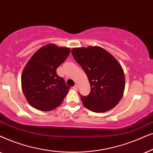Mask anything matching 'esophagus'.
Here are the masks:
<instances>
[{
  "label": "esophagus",
  "instance_id": "esophagus-1",
  "mask_svg": "<svg viewBox=\"0 0 153 153\" xmlns=\"http://www.w3.org/2000/svg\"><path fill=\"white\" fill-rule=\"evenodd\" d=\"M73 89H75V90H78V85H75L73 87Z\"/></svg>",
  "mask_w": 153,
  "mask_h": 153
}]
</instances>
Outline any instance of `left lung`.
<instances>
[{
  "instance_id": "obj_1",
  "label": "left lung",
  "mask_w": 153,
  "mask_h": 153,
  "mask_svg": "<svg viewBox=\"0 0 153 153\" xmlns=\"http://www.w3.org/2000/svg\"><path fill=\"white\" fill-rule=\"evenodd\" d=\"M71 52L90 84V93L86 97L81 96L84 106L95 113H103L115 107L125 90V74L121 65L100 47L73 48Z\"/></svg>"
}]
</instances>
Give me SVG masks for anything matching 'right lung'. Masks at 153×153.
<instances>
[{"mask_svg": "<svg viewBox=\"0 0 153 153\" xmlns=\"http://www.w3.org/2000/svg\"><path fill=\"white\" fill-rule=\"evenodd\" d=\"M70 52L68 48L48 44L39 49L28 61L22 75V87L31 106L48 111L62 103L70 87L57 75L56 69Z\"/></svg>", "mask_w": 153, "mask_h": 153, "instance_id": "add662e5", "label": "right lung"}]
</instances>
